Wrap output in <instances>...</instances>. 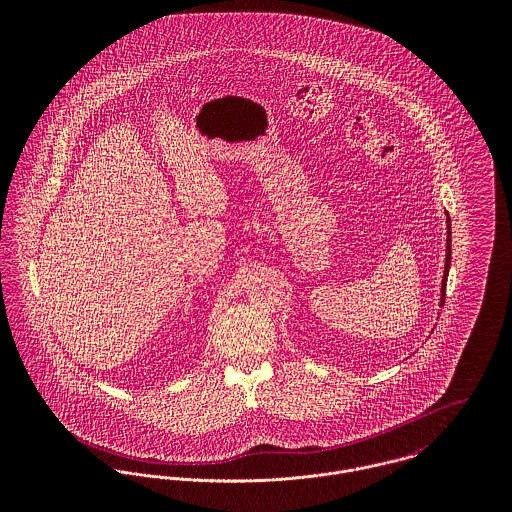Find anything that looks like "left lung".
I'll use <instances>...</instances> for the list:
<instances>
[{"label": "left lung", "mask_w": 512, "mask_h": 512, "mask_svg": "<svg viewBox=\"0 0 512 512\" xmlns=\"http://www.w3.org/2000/svg\"><path fill=\"white\" fill-rule=\"evenodd\" d=\"M449 264H451V222L447 217V254H445V272H443V286H441V305L445 301V286H447V274H449Z\"/></svg>", "instance_id": "1"}]
</instances>
